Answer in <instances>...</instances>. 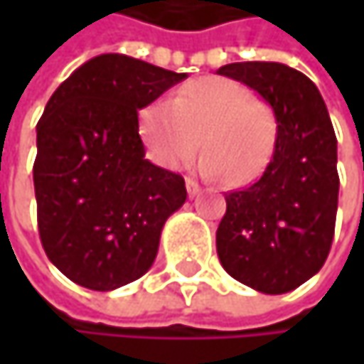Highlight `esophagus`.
I'll return each instance as SVG.
<instances>
[{
    "label": "esophagus",
    "instance_id": "obj_1",
    "mask_svg": "<svg viewBox=\"0 0 364 364\" xmlns=\"http://www.w3.org/2000/svg\"><path fill=\"white\" fill-rule=\"evenodd\" d=\"M185 187H187V196L189 198H196L200 193V185H198V181H193V179H187Z\"/></svg>",
    "mask_w": 364,
    "mask_h": 364
}]
</instances>
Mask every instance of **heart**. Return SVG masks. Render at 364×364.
<instances>
[{
    "mask_svg": "<svg viewBox=\"0 0 364 364\" xmlns=\"http://www.w3.org/2000/svg\"><path fill=\"white\" fill-rule=\"evenodd\" d=\"M139 134L151 160L177 171L196 154L200 173L234 185L257 179L272 160L278 124L269 105L225 77H200L181 86L171 101L139 113Z\"/></svg>",
    "mask_w": 364,
    "mask_h": 364,
    "instance_id": "b5f03b06",
    "label": "heart"
}]
</instances>
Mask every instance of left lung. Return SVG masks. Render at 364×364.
<instances>
[{"label":"left lung","instance_id":"8db88e82","mask_svg":"<svg viewBox=\"0 0 364 364\" xmlns=\"http://www.w3.org/2000/svg\"><path fill=\"white\" fill-rule=\"evenodd\" d=\"M217 73L253 88L278 124L263 175L225 196L217 255L238 282L282 295L310 280L331 251L339 193L335 130L316 84L293 67L253 60Z\"/></svg>","mask_w":364,"mask_h":364}]
</instances>
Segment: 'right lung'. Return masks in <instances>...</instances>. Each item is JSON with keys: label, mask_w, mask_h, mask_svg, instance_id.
I'll use <instances>...</instances> for the list:
<instances>
[{"label": "right lung", "mask_w": 364, "mask_h": 364, "mask_svg": "<svg viewBox=\"0 0 364 364\" xmlns=\"http://www.w3.org/2000/svg\"><path fill=\"white\" fill-rule=\"evenodd\" d=\"M185 77L101 54L50 97L37 122V228L48 259L75 284L113 291L154 265L187 191L181 175L145 160L139 109Z\"/></svg>", "instance_id": "right-lung-1"}]
</instances>
